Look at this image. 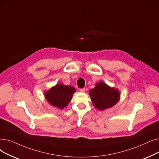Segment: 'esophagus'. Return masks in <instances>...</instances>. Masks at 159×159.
I'll return each mask as SVG.
<instances>
[{"instance_id": "1", "label": "esophagus", "mask_w": 159, "mask_h": 159, "mask_svg": "<svg viewBox=\"0 0 159 159\" xmlns=\"http://www.w3.org/2000/svg\"><path fill=\"white\" fill-rule=\"evenodd\" d=\"M80 91L81 93H84V92H85V88L80 89Z\"/></svg>"}]
</instances>
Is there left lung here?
Returning <instances> with one entry per match:
<instances>
[{"mask_svg":"<svg viewBox=\"0 0 159 159\" xmlns=\"http://www.w3.org/2000/svg\"><path fill=\"white\" fill-rule=\"evenodd\" d=\"M89 94L94 106L101 111L114 106L119 102L120 96L118 89L102 81L97 83L95 87L89 90Z\"/></svg>","mask_w":159,"mask_h":159,"instance_id":"obj_1","label":"left lung"}]
</instances>
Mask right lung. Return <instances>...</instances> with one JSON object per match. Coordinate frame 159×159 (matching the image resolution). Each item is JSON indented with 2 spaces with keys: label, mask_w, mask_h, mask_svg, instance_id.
<instances>
[{
  "label": "right lung",
  "mask_w": 159,
  "mask_h": 159,
  "mask_svg": "<svg viewBox=\"0 0 159 159\" xmlns=\"http://www.w3.org/2000/svg\"><path fill=\"white\" fill-rule=\"evenodd\" d=\"M75 92V89L73 87L59 84L44 92V94L51 105L63 109L69 103Z\"/></svg>",
  "instance_id": "1"
}]
</instances>
